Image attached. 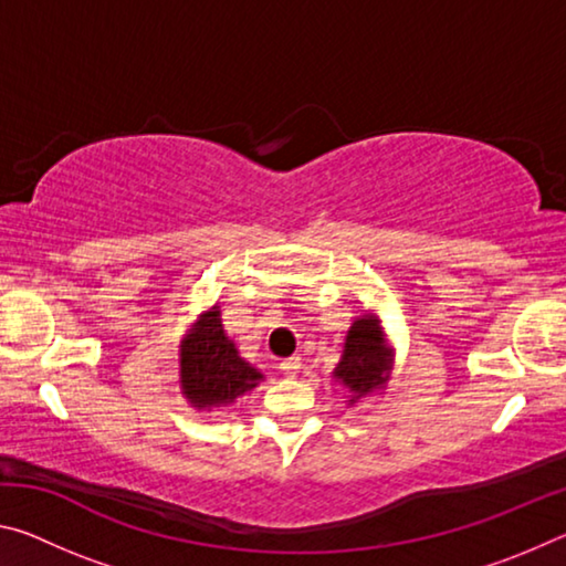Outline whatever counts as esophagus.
I'll return each instance as SVG.
<instances>
[{"label":"esophagus","instance_id":"34e87169","mask_svg":"<svg viewBox=\"0 0 566 566\" xmlns=\"http://www.w3.org/2000/svg\"><path fill=\"white\" fill-rule=\"evenodd\" d=\"M300 369H302V361L296 359V357H290V359L280 361V371H282L284 377H296V375H300Z\"/></svg>","mask_w":566,"mask_h":566}]
</instances>
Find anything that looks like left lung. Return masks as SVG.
<instances>
[{"label":"left lung","instance_id":"1","mask_svg":"<svg viewBox=\"0 0 566 566\" xmlns=\"http://www.w3.org/2000/svg\"><path fill=\"white\" fill-rule=\"evenodd\" d=\"M387 364L389 361L385 344H381L379 324L371 317L354 322L347 334V342H344V357L337 364V369H334V377H337L344 387H349L354 395L349 399V405L357 397L367 395L369 389L385 385Z\"/></svg>","mask_w":566,"mask_h":566}]
</instances>
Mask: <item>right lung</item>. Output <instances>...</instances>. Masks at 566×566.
<instances>
[{"label":"right lung","mask_w":566,"mask_h":566,"mask_svg":"<svg viewBox=\"0 0 566 566\" xmlns=\"http://www.w3.org/2000/svg\"><path fill=\"white\" fill-rule=\"evenodd\" d=\"M262 375L224 337L217 306L202 314L181 349V389L195 407H222L244 395Z\"/></svg>","instance_id":"right-lung-1"}]
</instances>
